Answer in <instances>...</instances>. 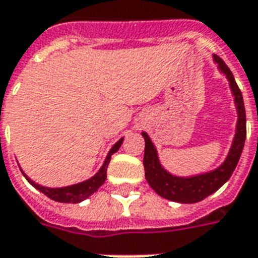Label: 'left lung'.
Masks as SVG:
<instances>
[{
	"mask_svg": "<svg viewBox=\"0 0 258 258\" xmlns=\"http://www.w3.org/2000/svg\"><path fill=\"white\" fill-rule=\"evenodd\" d=\"M214 60L219 66V70L225 73L229 80L230 88L234 94V101L237 105V112H238L237 131H235L233 145L225 162L215 170L199 174V176H172L161 166L157 150L149 135L146 133H142L145 138L143 166H145V176H146L147 182L160 196L172 202H177V203H198L219 189L233 174L243 150L245 139H246V113H245L242 93L234 80L233 73L227 68V64L216 55H214Z\"/></svg>",
	"mask_w": 258,
	"mask_h": 258,
	"instance_id": "1",
	"label": "left lung"
}]
</instances>
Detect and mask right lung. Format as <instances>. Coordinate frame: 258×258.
<instances>
[{
  "label": "right lung",
  "instance_id": "add662e5",
  "mask_svg": "<svg viewBox=\"0 0 258 258\" xmlns=\"http://www.w3.org/2000/svg\"><path fill=\"white\" fill-rule=\"evenodd\" d=\"M121 143H123V138L113 145V147L108 153L107 158L104 161L101 169L92 178H89V180H86L84 182H80V184H76V185L63 186V188H47V186L35 184L31 178H28V176L25 173H23V174H24V177L28 180L31 185H33L36 189L43 192L47 198H50V199L55 200V202H59V203H80L82 200L88 199L90 195L94 194L100 186L103 185L105 178H107V168L108 165H109V161H111V155L119 150Z\"/></svg>",
  "mask_w": 258,
  "mask_h": 258
}]
</instances>
